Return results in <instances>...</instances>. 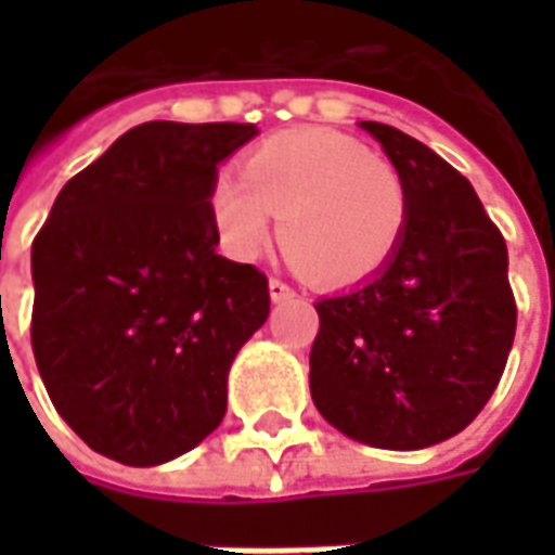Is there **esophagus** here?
Segmentation results:
<instances>
[{"label":"esophagus","instance_id":"1","mask_svg":"<svg viewBox=\"0 0 555 555\" xmlns=\"http://www.w3.org/2000/svg\"><path fill=\"white\" fill-rule=\"evenodd\" d=\"M267 288H270V300L273 302H285V300H294V297H297V294H294V288H291V285H285L282 279H270V285H267Z\"/></svg>","mask_w":555,"mask_h":555}]
</instances>
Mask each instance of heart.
Returning a JSON list of instances; mask_svg holds the SVG:
<instances>
[{"mask_svg":"<svg viewBox=\"0 0 555 555\" xmlns=\"http://www.w3.org/2000/svg\"><path fill=\"white\" fill-rule=\"evenodd\" d=\"M210 217L222 249L253 261L279 234L294 264L324 285L380 273L408 225V186L389 159L324 127L288 130L255 145L241 178L219 175Z\"/></svg>","mask_w":555,"mask_h":555,"instance_id":"obj_1","label":"heart"}]
</instances>
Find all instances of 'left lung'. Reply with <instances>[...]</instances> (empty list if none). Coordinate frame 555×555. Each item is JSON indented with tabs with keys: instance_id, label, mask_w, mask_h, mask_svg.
Segmentation results:
<instances>
[{
	"instance_id": "8db88e82",
	"label": "left lung",
	"mask_w": 555,
	"mask_h": 555,
	"mask_svg": "<svg viewBox=\"0 0 555 555\" xmlns=\"http://www.w3.org/2000/svg\"><path fill=\"white\" fill-rule=\"evenodd\" d=\"M360 127L404 178L408 225L380 273L314 302L309 386L345 437L410 452L461 434L488 404L517 306L508 249L473 183L396 127Z\"/></svg>"
}]
</instances>
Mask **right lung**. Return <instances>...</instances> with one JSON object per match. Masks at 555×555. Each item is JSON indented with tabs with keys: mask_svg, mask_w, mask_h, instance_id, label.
<instances>
[{
	"mask_svg": "<svg viewBox=\"0 0 555 555\" xmlns=\"http://www.w3.org/2000/svg\"><path fill=\"white\" fill-rule=\"evenodd\" d=\"M255 125L145 121L62 186L31 243V350L94 452L157 466L225 416L267 276L217 255L210 186Z\"/></svg>",
	"mask_w": 555,
	"mask_h": 555,
	"instance_id": "add662e5",
	"label": "right lung"
}]
</instances>
